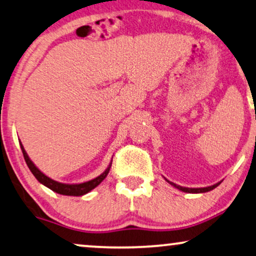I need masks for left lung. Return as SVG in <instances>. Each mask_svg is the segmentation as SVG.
Listing matches in <instances>:
<instances>
[{
	"label": "left lung",
	"mask_w": 256,
	"mask_h": 256,
	"mask_svg": "<svg viewBox=\"0 0 256 256\" xmlns=\"http://www.w3.org/2000/svg\"><path fill=\"white\" fill-rule=\"evenodd\" d=\"M169 182V180H168ZM169 183L172 185V186H174V188H180V191H183V192H188V194H202V192H208V191H211V190H213V188H216L218 186V185L220 184V183H216V184H214V185H212V186H208V188H182V186H180V185H176L174 183H171V182H169Z\"/></svg>",
	"instance_id": "1"
}]
</instances>
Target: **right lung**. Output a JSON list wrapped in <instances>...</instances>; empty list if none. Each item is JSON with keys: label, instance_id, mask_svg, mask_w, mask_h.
<instances>
[{"label": "right lung", "instance_id": "1", "mask_svg": "<svg viewBox=\"0 0 256 256\" xmlns=\"http://www.w3.org/2000/svg\"><path fill=\"white\" fill-rule=\"evenodd\" d=\"M20 149H22V152H23V156H24V160H26V162L28 164V166H29V169L31 172L34 177L37 178L38 182H40L42 184H44L45 186H48V188H51L52 191L57 192L59 194H65V196H82L87 194V192H90V190H93L94 188H96L98 185H99L101 182H102L104 178L107 177L108 172H110V169L112 166V163L110 164V166L107 168L106 171H104V174H101L99 177L94 178V180H90V182H86V183H82V184H62V183H58V182H56L54 180H51V178H48V176H45L43 172H40V170L37 169L36 166L31 162V160L29 158V156L26 155V150H24L22 143H20Z\"/></svg>", "mask_w": 256, "mask_h": 256}]
</instances>
